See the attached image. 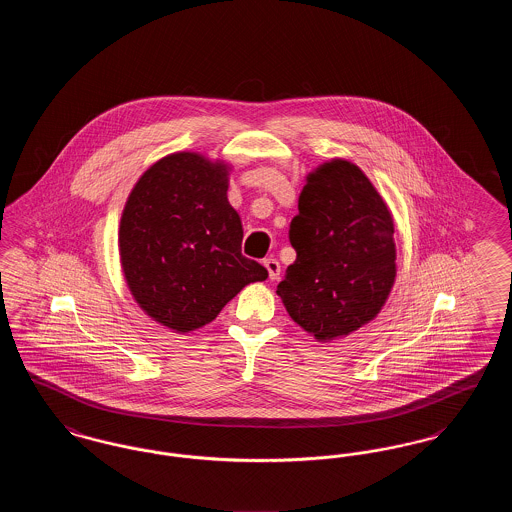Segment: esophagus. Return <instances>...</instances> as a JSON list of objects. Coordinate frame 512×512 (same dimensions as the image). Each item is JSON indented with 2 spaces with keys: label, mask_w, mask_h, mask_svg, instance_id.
I'll use <instances>...</instances> for the list:
<instances>
[{
  "label": "esophagus",
  "mask_w": 512,
  "mask_h": 512,
  "mask_svg": "<svg viewBox=\"0 0 512 512\" xmlns=\"http://www.w3.org/2000/svg\"><path fill=\"white\" fill-rule=\"evenodd\" d=\"M263 265H265V268L268 270V278H270V280H276V278L280 276V263H278L276 259L268 257V259L263 261Z\"/></svg>",
  "instance_id": "obj_1"
}]
</instances>
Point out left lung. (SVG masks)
<instances>
[{"label": "left lung", "mask_w": 512, "mask_h": 512, "mask_svg": "<svg viewBox=\"0 0 512 512\" xmlns=\"http://www.w3.org/2000/svg\"><path fill=\"white\" fill-rule=\"evenodd\" d=\"M290 224L297 253L278 284L288 315L317 341L378 317L397 274L393 215L365 172L330 159L307 174Z\"/></svg>", "instance_id": "1"}]
</instances>
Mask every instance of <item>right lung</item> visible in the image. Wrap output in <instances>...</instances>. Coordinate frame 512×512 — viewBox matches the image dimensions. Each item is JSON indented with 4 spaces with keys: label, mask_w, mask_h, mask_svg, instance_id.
Here are the masks:
<instances>
[{
    "label": "right lung",
    "mask_w": 512,
    "mask_h": 512,
    "mask_svg": "<svg viewBox=\"0 0 512 512\" xmlns=\"http://www.w3.org/2000/svg\"><path fill=\"white\" fill-rule=\"evenodd\" d=\"M232 165L176 151L147 169L122 209L119 255L134 301L178 334L213 322L267 268L242 255V220L228 201Z\"/></svg>",
    "instance_id": "add662e5"
}]
</instances>
